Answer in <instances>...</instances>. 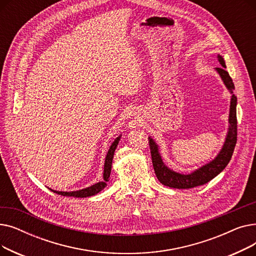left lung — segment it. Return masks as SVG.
<instances>
[{"label":"left lung","instance_id":"left-lung-1","mask_svg":"<svg viewBox=\"0 0 256 256\" xmlns=\"http://www.w3.org/2000/svg\"><path fill=\"white\" fill-rule=\"evenodd\" d=\"M219 63L222 67H217L216 72L219 74L222 78L223 83L227 90L230 92V117H228V130L226 134V138L221 150L217 154V156L208 164L201 166L200 168L194 170L189 174H184L180 172H176L166 166L162 156L160 154L158 145L152 140V138L148 137V143L150 146V154L152 158V165L156 172V176L160 184L166 186L174 188V189H191L201 184H204L216 178L220 172L224 170V168L230 163L232 156L234 146L236 143V96H234V85L232 80L225 68V61L221 55L217 56Z\"/></svg>","mask_w":256,"mask_h":256}]
</instances>
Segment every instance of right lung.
Returning <instances> with one entry per match:
<instances>
[{"label":"right lung","instance_id":"1","mask_svg":"<svg viewBox=\"0 0 256 256\" xmlns=\"http://www.w3.org/2000/svg\"><path fill=\"white\" fill-rule=\"evenodd\" d=\"M121 135L118 136L114 142L112 143V145L110 146L109 150L106 152V158H104V173H102V182L94 184L88 188H85V189L82 190H78V191H70V192H64V191H56V190H52L54 193H57L59 195L62 196H70V197H80V198H84V197H90L93 195H96L98 193H100L102 190H104V188L106 186V182H109V178L111 174V169H112V160L114 156V152L116 147L120 141Z\"/></svg>","mask_w":256,"mask_h":256}]
</instances>
